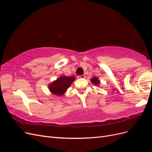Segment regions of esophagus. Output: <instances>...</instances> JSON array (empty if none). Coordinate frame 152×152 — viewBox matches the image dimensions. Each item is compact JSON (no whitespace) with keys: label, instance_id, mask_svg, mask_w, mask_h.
Instances as JSON below:
<instances>
[{"label":"esophagus","instance_id":"34e87169","mask_svg":"<svg viewBox=\"0 0 152 152\" xmlns=\"http://www.w3.org/2000/svg\"><path fill=\"white\" fill-rule=\"evenodd\" d=\"M85 77H86V75H82L78 76V78H79V79H84Z\"/></svg>","mask_w":152,"mask_h":152}]
</instances>
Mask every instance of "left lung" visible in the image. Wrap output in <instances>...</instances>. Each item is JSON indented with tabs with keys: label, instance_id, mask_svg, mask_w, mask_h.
Segmentation results:
<instances>
[{
	"label": "left lung",
	"instance_id": "8db88e82",
	"mask_svg": "<svg viewBox=\"0 0 152 152\" xmlns=\"http://www.w3.org/2000/svg\"><path fill=\"white\" fill-rule=\"evenodd\" d=\"M91 82L95 86H99L100 84V80L97 77H94L91 79Z\"/></svg>",
	"mask_w": 152,
	"mask_h": 152
}]
</instances>
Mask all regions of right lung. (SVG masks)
Wrapping results in <instances>:
<instances>
[{"instance_id": "add662e5", "label": "right lung", "mask_w": 152, "mask_h": 152, "mask_svg": "<svg viewBox=\"0 0 152 152\" xmlns=\"http://www.w3.org/2000/svg\"><path fill=\"white\" fill-rule=\"evenodd\" d=\"M75 80V77L73 76L67 77L61 75L56 80L50 83L48 86V89L52 94L61 96L65 93L68 87L72 85Z\"/></svg>"}]
</instances>
